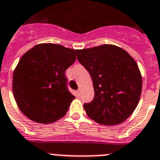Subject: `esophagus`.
<instances>
[{"instance_id":"34e87169","label":"esophagus","mask_w":160,"mask_h":160,"mask_svg":"<svg viewBox=\"0 0 160 160\" xmlns=\"http://www.w3.org/2000/svg\"><path fill=\"white\" fill-rule=\"evenodd\" d=\"M76 94H77L78 96H80V90H78V91H76Z\"/></svg>"}]
</instances>
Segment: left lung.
<instances>
[{"label":"left lung","instance_id":"1","mask_svg":"<svg viewBox=\"0 0 160 160\" xmlns=\"http://www.w3.org/2000/svg\"><path fill=\"white\" fill-rule=\"evenodd\" d=\"M77 58L91 75L95 96L83 107L87 116L104 125L121 124L140 99L142 80L136 61L112 44L77 50Z\"/></svg>","mask_w":160,"mask_h":160}]
</instances>
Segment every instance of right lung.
<instances>
[{
	"mask_svg": "<svg viewBox=\"0 0 160 160\" xmlns=\"http://www.w3.org/2000/svg\"><path fill=\"white\" fill-rule=\"evenodd\" d=\"M76 51L54 43L35 45L21 57L13 74L18 107L30 120L49 124L66 114L75 97L67 88L65 70Z\"/></svg>",
	"mask_w": 160,
	"mask_h": 160,
	"instance_id": "add662e5",
	"label": "right lung"
}]
</instances>
